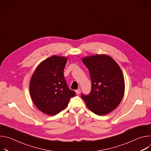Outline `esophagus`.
<instances>
[{
    "label": "esophagus",
    "mask_w": 151,
    "mask_h": 151,
    "mask_svg": "<svg viewBox=\"0 0 151 151\" xmlns=\"http://www.w3.org/2000/svg\"><path fill=\"white\" fill-rule=\"evenodd\" d=\"M76 93L77 94H79L80 93H81V89L80 88H79V89H78V90H76Z\"/></svg>",
    "instance_id": "34e87169"
}]
</instances>
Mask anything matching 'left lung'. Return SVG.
<instances>
[{"mask_svg":"<svg viewBox=\"0 0 151 151\" xmlns=\"http://www.w3.org/2000/svg\"><path fill=\"white\" fill-rule=\"evenodd\" d=\"M89 70L91 90L81 95L88 108L98 115L110 113L121 101L125 90L122 72L116 61L107 55H94L82 59Z\"/></svg>","mask_w":151,"mask_h":151,"instance_id":"1","label":"left lung"}]
</instances>
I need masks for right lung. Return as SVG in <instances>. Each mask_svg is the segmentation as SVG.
Returning a JSON list of instances; mask_svg holds the SVG:
<instances>
[{"mask_svg": "<svg viewBox=\"0 0 151 151\" xmlns=\"http://www.w3.org/2000/svg\"><path fill=\"white\" fill-rule=\"evenodd\" d=\"M67 58L53 55L37 67L30 82L33 103L43 113L55 115L64 110L76 95L69 88L63 72Z\"/></svg>", "mask_w": 151, "mask_h": 151, "instance_id": "1", "label": "right lung"}]
</instances>
